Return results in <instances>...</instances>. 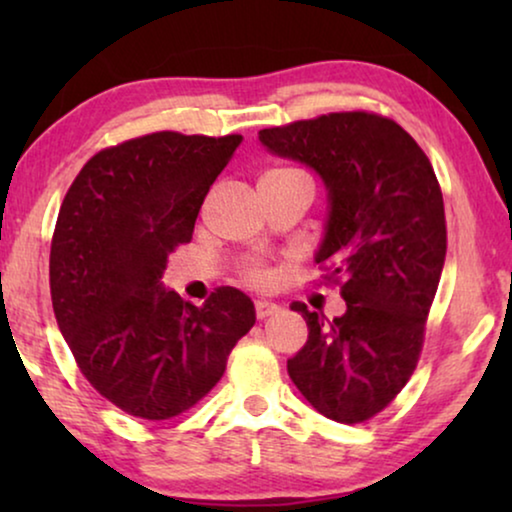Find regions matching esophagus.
<instances>
[{"instance_id":"1","label":"esophagus","mask_w":512,"mask_h":512,"mask_svg":"<svg viewBox=\"0 0 512 512\" xmlns=\"http://www.w3.org/2000/svg\"><path fill=\"white\" fill-rule=\"evenodd\" d=\"M277 312H279V305L270 303V300H256V317L258 319H268Z\"/></svg>"}]
</instances>
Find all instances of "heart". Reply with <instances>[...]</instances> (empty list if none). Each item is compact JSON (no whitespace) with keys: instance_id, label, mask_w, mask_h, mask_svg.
Instances as JSON below:
<instances>
[{"instance_id":"heart-1","label":"heart","mask_w":512,"mask_h":512,"mask_svg":"<svg viewBox=\"0 0 512 512\" xmlns=\"http://www.w3.org/2000/svg\"><path fill=\"white\" fill-rule=\"evenodd\" d=\"M263 179H300V181H307L303 174L296 172V170H286V167H282V170H272L268 174H263ZM247 279L251 284H265L270 279V272L265 270L261 263H249L247 265Z\"/></svg>"}]
</instances>
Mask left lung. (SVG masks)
Listing matches in <instances>:
<instances>
[{
    "label": "left lung",
    "instance_id": "left-lung-1",
    "mask_svg": "<svg viewBox=\"0 0 512 512\" xmlns=\"http://www.w3.org/2000/svg\"><path fill=\"white\" fill-rule=\"evenodd\" d=\"M258 139L319 174L328 214L314 261L340 279L347 303L333 321L291 305L310 335L286 370L324 417L366 422L394 401L422 352L447 249L438 179L401 125L366 111L268 128Z\"/></svg>",
    "mask_w": 512,
    "mask_h": 512
}]
</instances>
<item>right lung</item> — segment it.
Listing matches in <instances>:
<instances>
[{
  "label": "right lung",
  "mask_w": 512,
  "mask_h": 512,
  "mask_svg": "<svg viewBox=\"0 0 512 512\" xmlns=\"http://www.w3.org/2000/svg\"><path fill=\"white\" fill-rule=\"evenodd\" d=\"M240 144L242 135L130 139L90 158L62 200L55 319L86 380L132 417L160 422L193 408L256 324L251 298L233 286L198 307L160 282Z\"/></svg>",
  "instance_id": "add662e5"
}]
</instances>
